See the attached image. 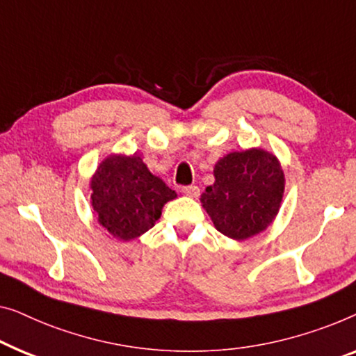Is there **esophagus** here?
<instances>
[{
	"instance_id": "esophagus-1",
	"label": "esophagus",
	"mask_w": 356,
	"mask_h": 356,
	"mask_svg": "<svg viewBox=\"0 0 356 356\" xmlns=\"http://www.w3.org/2000/svg\"><path fill=\"white\" fill-rule=\"evenodd\" d=\"M182 193L187 195V197H190V198H195V197H198L200 188L197 187V185H185V187H182Z\"/></svg>"
}]
</instances>
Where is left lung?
Here are the masks:
<instances>
[{"instance_id":"left-lung-1","label":"left lung","mask_w":356,"mask_h":356,"mask_svg":"<svg viewBox=\"0 0 356 356\" xmlns=\"http://www.w3.org/2000/svg\"><path fill=\"white\" fill-rule=\"evenodd\" d=\"M213 174L214 184L200 202L219 232L247 240L271 226L285 188L276 154L263 148L232 152L214 164Z\"/></svg>"}]
</instances>
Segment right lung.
I'll list each match as a JSON object with an SVG mask.
<instances>
[{"label": "right lung", "instance_id": "add662e5", "mask_svg": "<svg viewBox=\"0 0 356 356\" xmlns=\"http://www.w3.org/2000/svg\"><path fill=\"white\" fill-rule=\"evenodd\" d=\"M90 200L98 224L114 238L129 242L152 229L163 207L177 193L149 172L137 153L109 154L90 180Z\"/></svg>", "mask_w": 356, "mask_h": 356}]
</instances>
